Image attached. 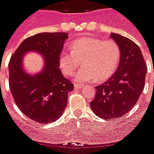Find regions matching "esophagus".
<instances>
[{
	"label": "esophagus",
	"instance_id": "1",
	"mask_svg": "<svg viewBox=\"0 0 154 154\" xmlns=\"http://www.w3.org/2000/svg\"><path fill=\"white\" fill-rule=\"evenodd\" d=\"M85 85L84 84H75L74 85V87L75 90H81V89L84 88Z\"/></svg>",
	"mask_w": 154,
	"mask_h": 154
}]
</instances>
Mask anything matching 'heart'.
<instances>
[{"label": "heart", "instance_id": "heart-1", "mask_svg": "<svg viewBox=\"0 0 154 154\" xmlns=\"http://www.w3.org/2000/svg\"><path fill=\"white\" fill-rule=\"evenodd\" d=\"M71 51H63L59 57L62 72L72 75L81 64L83 68L77 72V82H88L95 79L97 82L107 79L116 72L120 59L119 46L111 39L103 41L85 37L71 44Z\"/></svg>", "mask_w": 154, "mask_h": 154}]
</instances>
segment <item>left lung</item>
<instances>
[{"instance_id":"left-lung-1","label":"left lung","mask_w":154,"mask_h":154,"mask_svg":"<svg viewBox=\"0 0 154 154\" xmlns=\"http://www.w3.org/2000/svg\"><path fill=\"white\" fill-rule=\"evenodd\" d=\"M110 38L120 49V63L111 78L96 86L91 102L92 111L104 120L118 119L134 107L144 89L147 72L143 53L133 41L115 33Z\"/></svg>"}]
</instances>
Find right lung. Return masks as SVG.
<instances>
[{
  "label": "right lung",
  "mask_w": 154,
  "mask_h": 154,
  "mask_svg": "<svg viewBox=\"0 0 154 154\" xmlns=\"http://www.w3.org/2000/svg\"><path fill=\"white\" fill-rule=\"evenodd\" d=\"M68 33H40L27 38L18 47L8 63L9 87L14 101L24 115L39 124L59 119L74 85L63 77L59 57ZM36 51L43 57L44 67L38 73L28 74L22 64L25 54Z\"/></svg>",
  "instance_id": "right-lung-1"
}]
</instances>
